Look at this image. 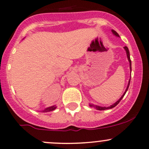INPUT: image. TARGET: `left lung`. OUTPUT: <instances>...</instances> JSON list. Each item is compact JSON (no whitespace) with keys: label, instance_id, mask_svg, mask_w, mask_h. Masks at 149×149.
Returning a JSON list of instances; mask_svg holds the SVG:
<instances>
[{"label":"left lung","instance_id":"left-lung-1","mask_svg":"<svg viewBox=\"0 0 149 149\" xmlns=\"http://www.w3.org/2000/svg\"><path fill=\"white\" fill-rule=\"evenodd\" d=\"M111 31H112L113 34L114 36H117V37H120V36H119V35H118V33H117L116 31H114V30H111ZM123 48H124L125 51H126V56H127V58H128V62H129L130 70H131V58H130V54H129V51H128V47L125 46V47H123ZM130 81H131V79H129V81H128V84L127 88H126V91H125V92H124V93H123V94L122 95V96L120 97V98H119V99H118V101H116V102L114 103L113 104H112L111 106H109V107H106V106H104V107H103V106H97V105H94V104H92V103H90V104H89V106H90V107H93V108H94V109H96V110H99V111H103V110H106V109H113V108H114V107H115L116 106H117V105L118 104V103L120 102V100H121L122 98H123V96H124L125 94H126V91H128V87H129Z\"/></svg>","mask_w":149,"mask_h":149}]
</instances>
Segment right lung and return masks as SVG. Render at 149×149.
I'll return each mask as SVG.
<instances>
[{"label": "right lung", "mask_w": 149, "mask_h": 149, "mask_svg": "<svg viewBox=\"0 0 149 149\" xmlns=\"http://www.w3.org/2000/svg\"><path fill=\"white\" fill-rule=\"evenodd\" d=\"M56 106H50V107H48L46 108V109H45L44 110L41 111V112H49V111H52L55 110V109H56Z\"/></svg>", "instance_id": "right-lung-1"}]
</instances>
